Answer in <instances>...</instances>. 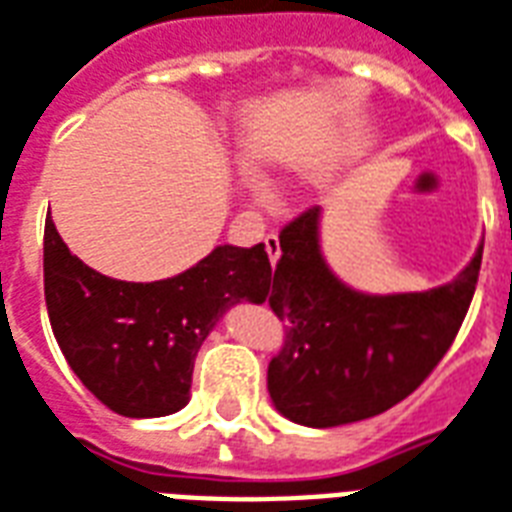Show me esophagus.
<instances>
[{"label":"esophagus","instance_id":"1","mask_svg":"<svg viewBox=\"0 0 512 512\" xmlns=\"http://www.w3.org/2000/svg\"><path fill=\"white\" fill-rule=\"evenodd\" d=\"M264 248H267V256H270L272 264H278V259H280L278 234H267V237H264Z\"/></svg>","mask_w":512,"mask_h":512}]
</instances>
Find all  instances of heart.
<instances>
[{
  "instance_id": "obj_1",
  "label": "heart",
  "mask_w": 512,
  "mask_h": 512,
  "mask_svg": "<svg viewBox=\"0 0 512 512\" xmlns=\"http://www.w3.org/2000/svg\"><path fill=\"white\" fill-rule=\"evenodd\" d=\"M248 186H251V194H253V199H256V202H261V205H270V202H272V188H270V183H267V180L259 178V175H251V178H248Z\"/></svg>"
}]
</instances>
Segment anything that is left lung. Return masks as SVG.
I'll return each mask as SVG.
<instances>
[{"label": "left lung", "instance_id": "8db88e82", "mask_svg": "<svg viewBox=\"0 0 512 512\" xmlns=\"http://www.w3.org/2000/svg\"><path fill=\"white\" fill-rule=\"evenodd\" d=\"M483 242L445 286L416 294H361L321 253V207L283 226L270 307L286 343L267 388L280 413L302 426L353 424L410 397L451 348L475 294Z\"/></svg>", "mask_w": 512, "mask_h": 512}]
</instances>
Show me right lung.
I'll return each instance as SVG.
<instances>
[{"label": "right lung", "mask_w": 512, "mask_h": 512, "mask_svg": "<svg viewBox=\"0 0 512 512\" xmlns=\"http://www.w3.org/2000/svg\"><path fill=\"white\" fill-rule=\"evenodd\" d=\"M45 305L64 359L113 413L159 418L188 405L194 359L237 302L270 297L264 242L218 245L175 278L126 283L72 256L51 215L42 245Z\"/></svg>", "instance_id": "obj_1"}]
</instances>
